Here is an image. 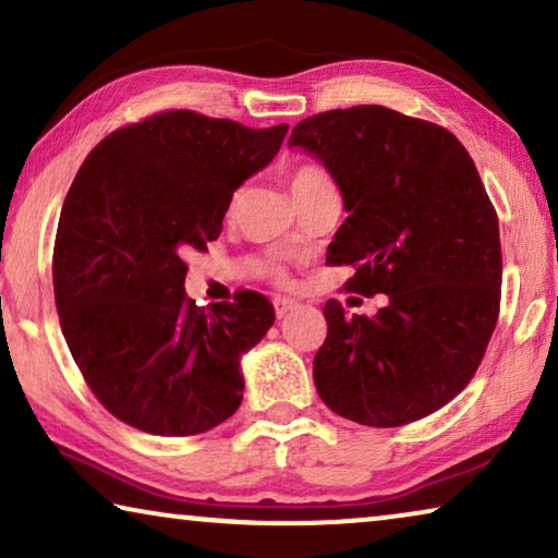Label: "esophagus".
<instances>
[{
  "label": "esophagus",
  "mask_w": 558,
  "mask_h": 558,
  "mask_svg": "<svg viewBox=\"0 0 558 558\" xmlns=\"http://www.w3.org/2000/svg\"><path fill=\"white\" fill-rule=\"evenodd\" d=\"M272 305H276V315L280 319V317H286L290 310H295L298 302L290 300V298H276V300H272Z\"/></svg>",
  "instance_id": "34e87169"
}]
</instances>
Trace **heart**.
Returning <instances> with one entry per match:
<instances>
[{"instance_id": "b5f03b06", "label": "heart", "mask_w": 558, "mask_h": 558, "mask_svg": "<svg viewBox=\"0 0 558 558\" xmlns=\"http://www.w3.org/2000/svg\"><path fill=\"white\" fill-rule=\"evenodd\" d=\"M290 186H292V194H295V199H302V196L313 194V192H319V189H332L335 186V179L332 174L327 172L325 167L319 165H300L290 172ZM235 202H239V196H233L231 199V209L235 206ZM268 272L270 278L280 282V286H286V282L290 280L288 278V270L280 266L278 260H270L268 263Z\"/></svg>"}]
</instances>
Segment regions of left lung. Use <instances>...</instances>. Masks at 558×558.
<instances>
[{"instance_id": "1", "label": "left lung", "mask_w": 558, "mask_h": 558, "mask_svg": "<svg viewBox=\"0 0 558 558\" xmlns=\"http://www.w3.org/2000/svg\"><path fill=\"white\" fill-rule=\"evenodd\" d=\"M342 192L347 221L329 266H352L347 292L379 295L376 315L327 300L313 376L319 399L374 428L405 426L465 389L499 317L497 211L450 130L384 106L317 112L292 128Z\"/></svg>"}]
</instances>
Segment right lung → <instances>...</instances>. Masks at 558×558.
Wrapping results in <instances>:
<instances>
[{
	"mask_svg": "<svg viewBox=\"0 0 558 558\" xmlns=\"http://www.w3.org/2000/svg\"><path fill=\"white\" fill-rule=\"evenodd\" d=\"M286 132L162 110L110 132L81 165L56 231L53 298L75 366L118 421L196 436L241 405V354L276 310L256 290L199 307L184 258L219 239L233 192Z\"/></svg>",
	"mask_w": 558,
	"mask_h": 558,
	"instance_id": "obj_1",
	"label": "right lung"
}]
</instances>
